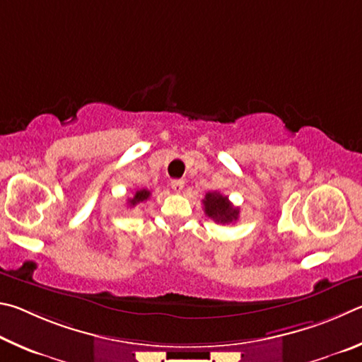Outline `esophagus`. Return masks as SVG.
<instances>
[{
  "instance_id": "esophagus-1",
  "label": "esophagus",
  "mask_w": 362,
  "mask_h": 362,
  "mask_svg": "<svg viewBox=\"0 0 362 362\" xmlns=\"http://www.w3.org/2000/svg\"><path fill=\"white\" fill-rule=\"evenodd\" d=\"M182 187H185V181H182V180H173V181H171V189H173V192L180 194L182 191Z\"/></svg>"
}]
</instances>
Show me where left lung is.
<instances>
[{
	"mask_svg": "<svg viewBox=\"0 0 362 362\" xmlns=\"http://www.w3.org/2000/svg\"><path fill=\"white\" fill-rule=\"evenodd\" d=\"M205 214L218 224L235 223L240 214V208L230 204L229 197L219 192H208L204 199Z\"/></svg>",
	"mask_w": 362,
	"mask_h": 362,
	"instance_id": "obj_1",
	"label": "left lung"
}]
</instances>
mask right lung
I'll use <instances>...</instances> for the list:
<instances>
[{
	"label": "right lung",
	"mask_w": 362,
	"mask_h": 362,
	"mask_svg": "<svg viewBox=\"0 0 362 362\" xmlns=\"http://www.w3.org/2000/svg\"><path fill=\"white\" fill-rule=\"evenodd\" d=\"M149 197H151V192L148 191V189H139V191L133 194V197L129 199L127 204H129V206L132 208V206H136L138 204H143V202H146Z\"/></svg>",
	"instance_id": "add662e5"
}]
</instances>
